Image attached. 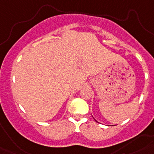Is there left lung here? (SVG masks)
I'll use <instances>...</instances> for the list:
<instances>
[{
  "instance_id": "8db88e82",
  "label": "left lung",
  "mask_w": 154,
  "mask_h": 154,
  "mask_svg": "<svg viewBox=\"0 0 154 154\" xmlns=\"http://www.w3.org/2000/svg\"><path fill=\"white\" fill-rule=\"evenodd\" d=\"M95 121H96V120H95ZM96 122H97V121H96Z\"/></svg>"
}]
</instances>
